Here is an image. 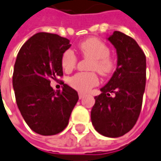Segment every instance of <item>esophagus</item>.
Segmentation results:
<instances>
[{
	"label": "esophagus",
	"mask_w": 161,
	"mask_h": 161,
	"mask_svg": "<svg viewBox=\"0 0 161 161\" xmlns=\"http://www.w3.org/2000/svg\"><path fill=\"white\" fill-rule=\"evenodd\" d=\"M84 97H85V95L83 93H79V98H80V99H82Z\"/></svg>",
	"instance_id": "obj_1"
}]
</instances>
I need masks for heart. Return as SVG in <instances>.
<instances>
[{
    "label": "heart",
    "instance_id": "obj_1",
    "mask_svg": "<svg viewBox=\"0 0 161 161\" xmlns=\"http://www.w3.org/2000/svg\"><path fill=\"white\" fill-rule=\"evenodd\" d=\"M79 49L85 58L91 59L88 70L97 71L99 74L106 76L115 68V62L110 55L109 47L97 38H89L79 45ZM77 63L75 54L68 49L62 55L61 64L65 71H72ZM69 85L80 92H88L98 84V78L94 72L78 73L68 80Z\"/></svg>",
    "mask_w": 161,
    "mask_h": 161
}]
</instances>
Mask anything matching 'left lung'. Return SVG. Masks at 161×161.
Masks as SVG:
<instances>
[{
    "instance_id": "1",
    "label": "left lung",
    "mask_w": 161,
    "mask_h": 161,
    "mask_svg": "<svg viewBox=\"0 0 161 161\" xmlns=\"http://www.w3.org/2000/svg\"><path fill=\"white\" fill-rule=\"evenodd\" d=\"M108 41L116 48L117 68L100 88L91 110V121L98 133L119 137L136 123L146 82V58L133 38L115 31Z\"/></svg>"
}]
</instances>
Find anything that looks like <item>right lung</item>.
Masks as SVG:
<instances>
[{"label":"right lung","instance_id":"add662e5","mask_svg":"<svg viewBox=\"0 0 161 161\" xmlns=\"http://www.w3.org/2000/svg\"><path fill=\"white\" fill-rule=\"evenodd\" d=\"M70 41L58 34L38 33L23 45L14 65L13 88L18 107L30 128L53 136L66 128L78 102L76 90L64 84L55 91L50 80L63 76L62 55Z\"/></svg>","mask_w":161,"mask_h":161}]
</instances>
